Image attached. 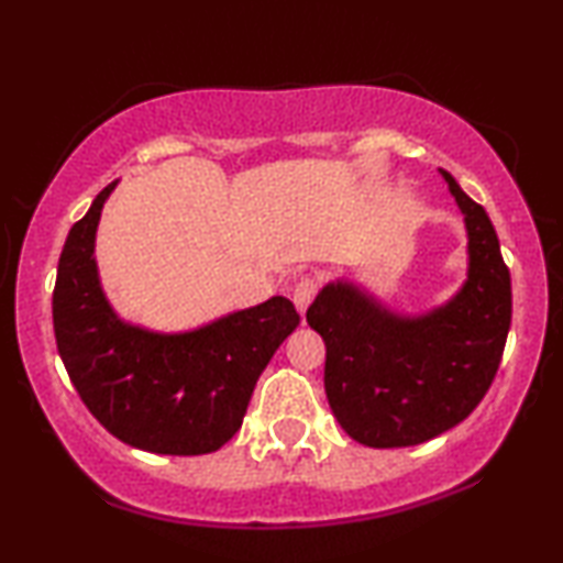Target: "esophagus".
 <instances>
[{
    "label": "esophagus",
    "mask_w": 563,
    "mask_h": 563,
    "mask_svg": "<svg viewBox=\"0 0 563 563\" xmlns=\"http://www.w3.org/2000/svg\"><path fill=\"white\" fill-rule=\"evenodd\" d=\"M318 279H312V276H302V279L295 284V295H291V299H295L299 312H305L307 307H310L314 295H318Z\"/></svg>",
    "instance_id": "esophagus-1"
}]
</instances>
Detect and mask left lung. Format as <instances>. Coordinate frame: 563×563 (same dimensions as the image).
Masks as SVG:
<instances>
[{"label": "left lung", "instance_id": "1", "mask_svg": "<svg viewBox=\"0 0 563 563\" xmlns=\"http://www.w3.org/2000/svg\"><path fill=\"white\" fill-rule=\"evenodd\" d=\"M468 230V279L449 305L399 318L349 282L307 310L325 341V395L335 420L368 449H402L474 412L503 361L512 318L510 268L489 214L443 172Z\"/></svg>", "mask_w": 563, "mask_h": 563}]
</instances>
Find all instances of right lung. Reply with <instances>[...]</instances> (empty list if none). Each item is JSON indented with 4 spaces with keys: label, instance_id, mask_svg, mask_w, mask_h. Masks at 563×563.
<instances>
[{
    "label": "right lung",
    "instance_id": "1",
    "mask_svg": "<svg viewBox=\"0 0 563 563\" xmlns=\"http://www.w3.org/2000/svg\"><path fill=\"white\" fill-rule=\"evenodd\" d=\"M74 222L58 258L53 330L68 376L89 412L122 443L166 456H199L241 428L253 387L299 325L287 297L233 312L191 333L125 325L99 287L95 233L104 199Z\"/></svg>",
    "mask_w": 563,
    "mask_h": 563
}]
</instances>
